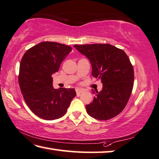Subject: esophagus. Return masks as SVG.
I'll use <instances>...</instances> for the list:
<instances>
[{
  "mask_svg": "<svg viewBox=\"0 0 159 159\" xmlns=\"http://www.w3.org/2000/svg\"><path fill=\"white\" fill-rule=\"evenodd\" d=\"M76 94L77 95H80V94L81 93V92H83V89H80V88H76Z\"/></svg>",
  "mask_w": 159,
  "mask_h": 159,
  "instance_id": "34e87169",
  "label": "esophagus"
}]
</instances>
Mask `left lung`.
<instances>
[{
  "instance_id": "left-lung-1",
  "label": "left lung",
  "mask_w": 159,
  "mask_h": 159,
  "mask_svg": "<svg viewBox=\"0 0 159 159\" xmlns=\"http://www.w3.org/2000/svg\"><path fill=\"white\" fill-rule=\"evenodd\" d=\"M74 47L89 59L92 75L103 84L93 102L86 105L88 114L99 120L117 116L127 104L134 87V67L127 55L109 44L74 45Z\"/></svg>"
}]
</instances>
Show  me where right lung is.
Returning <instances> with one entry per match:
<instances>
[{"instance_id": "add662e5", "label": "right lung", "mask_w": 159, "mask_h": 159, "mask_svg": "<svg viewBox=\"0 0 159 159\" xmlns=\"http://www.w3.org/2000/svg\"><path fill=\"white\" fill-rule=\"evenodd\" d=\"M72 48L53 42H43L29 48L20 63L19 83L25 103L42 119L62 117L76 95L74 88L54 89L51 75Z\"/></svg>"}]
</instances>
